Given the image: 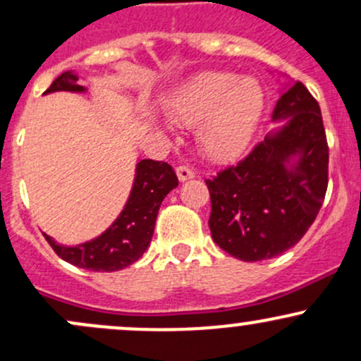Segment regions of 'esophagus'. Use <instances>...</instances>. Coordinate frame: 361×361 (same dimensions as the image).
Segmentation results:
<instances>
[{"label":"esophagus","instance_id":"34e87169","mask_svg":"<svg viewBox=\"0 0 361 361\" xmlns=\"http://www.w3.org/2000/svg\"><path fill=\"white\" fill-rule=\"evenodd\" d=\"M176 174H178V180H180L181 183H183V181H187V180H192V178L195 176V173H193L192 169L185 168V166H180V168H176Z\"/></svg>","mask_w":361,"mask_h":361}]
</instances>
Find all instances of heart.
I'll list each match as a JSON object with an SVG mask.
<instances>
[{
	"label": "heart",
	"instance_id": "1",
	"mask_svg": "<svg viewBox=\"0 0 361 361\" xmlns=\"http://www.w3.org/2000/svg\"><path fill=\"white\" fill-rule=\"evenodd\" d=\"M265 109L264 87L231 71H204L173 97L171 113L183 125H199L202 152L214 162L238 159L252 144Z\"/></svg>",
	"mask_w": 361,
	"mask_h": 361
}]
</instances>
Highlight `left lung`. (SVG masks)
Here are the masks:
<instances>
[{
    "instance_id": "left-lung-1",
    "label": "left lung",
    "mask_w": 361,
    "mask_h": 361,
    "mask_svg": "<svg viewBox=\"0 0 361 361\" xmlns=\"http://www.w3.org/2000/svg\"><path fill=\"white\" fill-rule=\"evenodd\" d=\"M284 78L271 116L277 126L243 161L205 181L212 240L243 262L272 259L295 247L326 197L322 113L302 82Z\"/></svg>"
}]
</instances>
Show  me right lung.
<instances>
[{"label":"right lung","instance_id":"obj_1","mask_svg":"<svg viewBox=\"0 0 361 361\" xmlns=\"http://www.w3.org/2000/svg\"><path fill=\"white\" fill-rule=\"evenodd\" d=\"M75 70L63 71L44 94H85ZM178 187L176 173L162 161L138 159L130 195L121 212L96 238L78 245H63L46 235L47 243L65 262L96 272H114L137 262L147 250L154 235L157 212L171 190Z\"/></svg>","mask_w":361,"mask_h":361}]
</instances>
